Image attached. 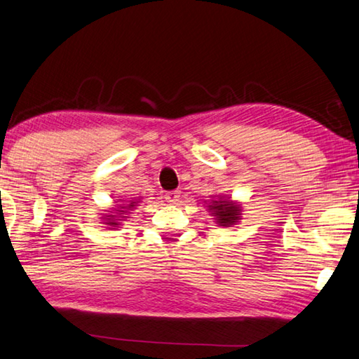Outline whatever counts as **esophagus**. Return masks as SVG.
Here are the masks:
<instances>
[{
    "instance_id": "esophagus-1",
    "label": "esophagus",
    "mask_w": 359,
    "mask_h": 359,
    "mask_svg": "<svg viewBox=\"0 0 359 359\" xmlns=\"http://www.w3.org/2000/svg\"><path fill=\"white\" fill-rule=\"evenodd\" d=\"M165 199H166V202L168 204H175V202H179V199H180V191H168L166 194H165Z\"/></svg>"
}]
</instances>
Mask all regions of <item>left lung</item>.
<instances>
[{
  "mask_svg": "<svg viewBox=\"0 0 359 359\" xmlns=\"http://www.w3.org/2000/svg\"><path fill=\"white\" fill-rule=\"evenodd\" d=\"M207 207L212 217H215L217 224L223 227H231L242 219V205L238 202H233L231 198L218 196L208 202Z\"/></svg>",
  "mask_w": 359,
  "mask_h": 359,
  "instance_id": "obj_1",
  "label": "left lung"
}]
</instances>
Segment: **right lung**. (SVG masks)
Wrapping results in <instances>:
<instances>
[{
	"mask_svg": "<svg viewBox=\"0 0 359 359\" xmlns=\"http://www.w3.org/2000/svg\"><path fill=\"white\" fill-rule=\"evenodd\" d=\"M140 201H135L132 199L128 202V204H117L111 210H105L107 213H103V224H107L111 227V229H116V227H119L122 223V218H127L126 215L130 213V210H133L135 205L138 204Z\"/></svg>",
	"mask_w": 359,
	"mask_h": 359,
	"instance_id": "right-lung-1",
	"label": "right lung"
}]
</instances>
